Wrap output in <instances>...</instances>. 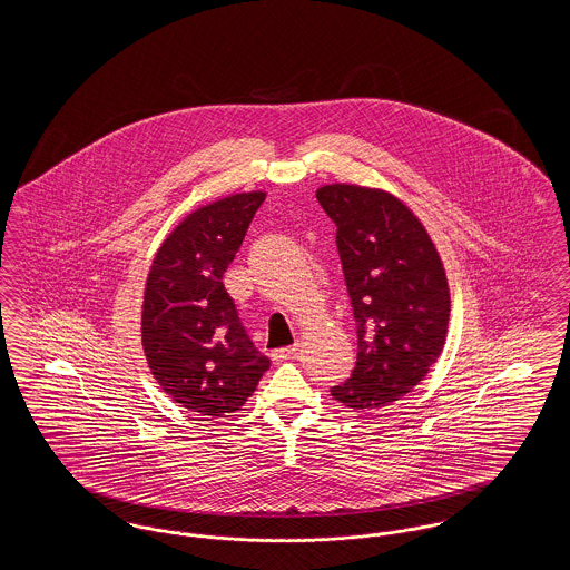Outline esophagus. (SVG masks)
Returning a JSON list of instances; mask_svg holds the SVG:
<instances>
[{"mask_svg": "<svg viewBox=\"0 0 570 570\" xmlns=\"http://www.w3.org/2000/svg\"><path fill=\"white\" fill-rule=\"evenodd\" d=\"M295 354H297V344H295V346H286V348L273 351L272 361L273 363H284L286 358H291V356H295Z\"/></svg>", "mask_w": 570, "mask_h": 570, "instance_id": "34e87169", "label": "esophagus"}]
</instances>
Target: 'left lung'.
I'll return each mask as SVG.
<instances>
[{
	"label": "left lung",
	"instance_id": "left-lung-1",
	"mask_svg": "<svg viewBox=\"0 0 570 570\" xmlns=\"http://www.w3.org/2000/svg\"><path fill=\"white\" fill-rule=\"evenodd\" d=\"M316 198L337 226L358 344L353 376L331 395L354 412L382 410L425 379L444 348L446 272L428 228L395 194L326 184Z\"/></svg>",
	"mask_w": 570,
	"mask_h": 570
}]
</instances>
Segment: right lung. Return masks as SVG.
<instances>
[{
	"mask_svg": "<svg viewBox=\"0 0 570 570\" xmlns=\"http://www.w3.org/2000/svg\"><path fill=\"white\" fill-rule=\"evenodd\" d=\"M267 191L230 194L184 217L147 273L140 337L164 393L205 421L242 410L269 370L239 323L224 272Z\"/></svg>",
	"mask_w": 570,
	"mask_h": 570,
	"instance_id": "obj_1",
	"label": "right lung"
}]
</instances>
